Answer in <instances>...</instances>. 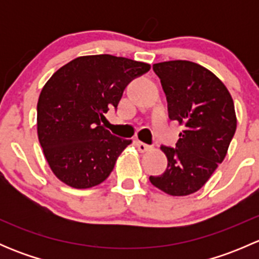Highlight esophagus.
Here are the masks:
<instances>
[{"label": "esophagus", "mask_w": 259, "mask_h": 259, "mask_svg": "<svg viewBox=\"0 0 259 259\" xmlns=\"http://www.w3.org/2000/svg\"><path fill=\"white\" fill-rule=\"evenodd\" d=\"M137 146H138V150H139L140 153H146V151H150L151 150V146L150 145L144 144V143H142V142H138L137 143Z\"/></svg>", "instance_id": "34e87169"}]
</instances>
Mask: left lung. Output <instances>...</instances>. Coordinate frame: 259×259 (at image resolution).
I'll list each match as a JSON object with an SVG mask.
<instances>
[{
    "label": "left lung",
    "mask_w": 259,
    "mask_h": 259,
    "mask_svg": "<svg viewBox=\"0 0 259 259\" xmlns=\"http://www.w3.org/2000/svg\"><path fill=\"white\" fill-rule=\"evenodd\" d=\"M153 70L168 100L169 117L184 126L177 148L161 146L168 166L151 184L173 197L198 192L224 160L237 116L228 89L205 67L187 60L159 62Z\"/></svg>",
    "instance_id": "left-lung-1"
}]
</instances>
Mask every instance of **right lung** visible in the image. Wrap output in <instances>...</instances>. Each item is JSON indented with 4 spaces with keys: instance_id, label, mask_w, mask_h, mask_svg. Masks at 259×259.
<instances>
[{
    "instance_id": "right-lung-1",
    "label": "right lung",
    "mask_w": 259,
    "mask_h": 259,
    "mask_svg": "<svg viewBox=\"0 0 259 259\" xmlns=\"http://www.w3.org/2000/svg\"><path fill=\"white\" fill-rule=\"evenodd\" d=\"M150 70L146 62L113 55L80 56L48 80L37 101V137L56 178L75 189L101 184L132 140L101 125L124 89Z\"/></svg>"
}]
</instances>
